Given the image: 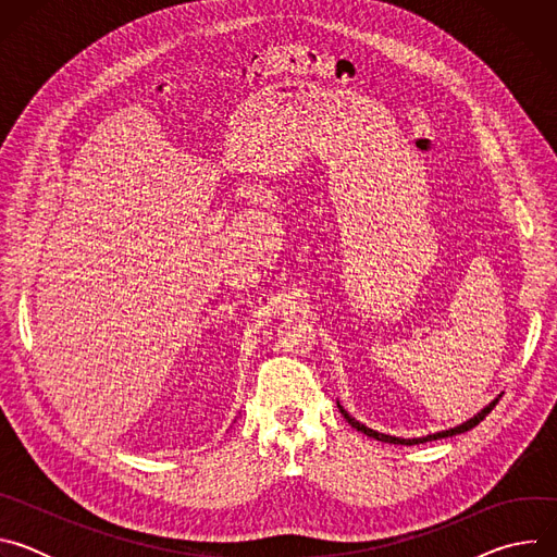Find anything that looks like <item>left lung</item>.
<instances>
[{
	"mask_svg": "<svg viewBox=\"0 0 557 557\" xmlns=\"http://www.w3.org/2000/svg\"><path fill=\"white\" fill-rule=\"evenodd\" d=\"M496 404H498V399H494L485 410H481L479 414H475L473 419H469V421H465V423H460V425H456V428H451V430H443V432H436V434H428V436H423V438H399V436H389V434H381V432H376V430H370V428H366L363 423H359V421H355L342 406H339V410H342V414H344V419L357 430V432H363L366 436H370V438H376V441H383V443H394V445H419V443H425V441H436V438H447V436H456V434H462V432H467V430H471V428H475L479 425L494 408H496Z\"/></svg>",
	"mask_w": 557,
	"mask_h": 557,
	"instance_id": "left-lung-1",
	"label": "left lung"
}]
</instances>
